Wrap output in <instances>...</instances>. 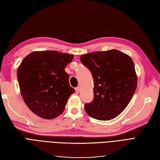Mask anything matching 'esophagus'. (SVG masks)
Instances as JSON below:
<instances>
[{
  "instance_id": "1",
  "label": "esophagus",
  "mask_w": 160,
  "mask_h": 160,
  "mask_svg": "<svg viewBox=\"0 0 160 160\" xmlns=\"http://www.w3.org/2000/svg\"><path fill=\"white\" fill-rule=\"evenodd\" d=\"M75 92H76V93H79V87H77V88H75Z\"/></svg>"
}]
</instances>
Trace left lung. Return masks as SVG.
<instances>
[{
  "instance_id": "8db88e82",
  "label": "left lung",
  "mask_w": 160,
  "mask_h": 160,
  "mask_svg": "<svg viewBox=\"0 0 160 160\" xmlns=\"http://www.w3.org/2000/svg\"><path fill=\"white\" fill-rule=\"evenodd\" d=\"M80 60L91 71L94 82V98L85 104L86 113L101 121L117 117L127 107L137 88L132 58L111 49L83 55Z\"/></svg>"
}]
</instances>
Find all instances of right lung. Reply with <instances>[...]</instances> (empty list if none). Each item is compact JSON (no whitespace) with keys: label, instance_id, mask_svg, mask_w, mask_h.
Wrapping results in <instances>:
<instances>
[{"label":"right lung","instance_id":"1","mask_svg":"<svg viewBox=\"0 0 160 160\" xmlns=\"http://www.w3.org/2000/svg\"><path fill=\"white\" fill-rule=\"evenodd\" d=\"M73 55L58 51H35L21 62L17 79L22 98L32 113L43 119L62 113L75 89L69 85L67 65Z\"/></svg>","mask_w":160,"mask_h":160}]
</instances>
